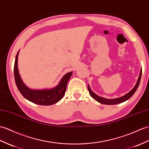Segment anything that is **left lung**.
<instances>
[{"instance_id":"left-lung-1","label":"left lung","mask_w":149,"mask_h":149,"mask_svg":"<svg viewBox=\"0 0 149 149\" xmlns=\"http://www.w3.org/2000/svg\"><path fill=\"white\" fill-rule=\"evenodd\" d=\"M141 73H142V70H141V68L139 77H138V81L136 83L135 86H134V88L131 89L130 92L126 93L125 95L122 96L121 97L113 98V99H108V98L102 97V96H100L96 94H95V93L91 90V89L90 88V86H89V85H88V91L89 92V94H90V95L96 100V101H97L98 102H99L100 103H102V104L116 105V104H119V103H123L124 102L126 101V100H127L128 99H130L136 91L138 86H139V84H140V79H141Z\"/></svg>"}]
</instances>
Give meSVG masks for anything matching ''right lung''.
Returning a JSON list of instances; mask_svg holds the SVG:
<instances>
[{
    "label": "right lung",
    "mask_w": 149,
    "mask_h": 149,
    "mask_svg": "<svg viewBox=\"0 0 149 149\" xmlns=\"http://www.w3.org/2000/svg\"><path fill=\"white\" fill-rule=\"evenodd\" d=\"M19 50L17 53L15 66L14 74L16 84L18 90L24 97L29 101L40 105H51L60 101L63 97L66 91L67 82L70 79L73 72H68L60 80L59 84L53 88L42 89H31L25 85L21 78L18 67V54Z\"/></svg>",
    "instance_id": "1"
}]
</instances>
